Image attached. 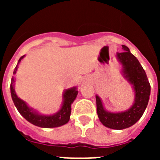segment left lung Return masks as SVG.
Listing matches in <instances>:
<instances>
[{
	"mask_svg": "<svg viewBox=\"0 0 160 160\" xmlns=\"http://www.w3.org/2000/svg\"><path fill=\"white\" fill-rule=\"evenodd\" d=\"M122 50L121 53H116L115 56L121 65L122 75L131 85L135 94L132 105L126 111L112 112L107 111L101 98L95 95L100 122L107 128L114 130L126 129L136 123L146 110L151 94V86L146 72L138 60L128 46L122 45Z\"/></svg>",
	"mask_w": 160,
	"mask_h": 160,
	"instance_id": "obj_1",
	"label": "left lung"
}]
</instances>
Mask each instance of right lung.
Returning a JSON list of instances; mask_svg holds the SVG:
<instances>
[{
  "mask_svg": "<svg viewBox=\"0 0 160 160\" xmlns=\"http://www.w3.org/2000/svg\"><path fill=\"white\" fill-rule=\"evenodd\" d=\"M25 55L21 57L18 60V64L13 70L14 75L18 71L21 61L25 58ZM15 82H16V78L15 76H12L10 85V92L12 102L20 114H22L28 122L42 128H58L69 122L70 114H71V104L75 100L78 93L77 87L66 89L63 91L62 106L58 111L54 114H44L37 111L36 109L29 107L26 102L18 97L15 91Z\"/></svg>",
  "mask_w": 160,
  "mask_h": 160,
  "instance_id": "add662e5",
  "label": "right lung"
}]
</instances>
